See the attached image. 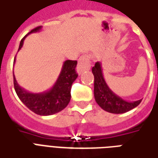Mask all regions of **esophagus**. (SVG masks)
<instances>
[{
  "label": "esophagus",
  "instance_id": "obj_1",
  "mask_svg": "<svg viewBox=\"0 0 158 158\" xmlns=\"http://www.w3.org/2000/svg\"><path fill=\"white\" fill-rule=\"evenodd\" d=\"M90 56L89 54H85L79 57V63H78V73H81L83 72L89 70L90 68Z\"/></svg>",
  "mask_w": 158,
  "mask_h": 158
}]
</instances>
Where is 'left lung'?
I'll list each match as a JSON object with an SVG mask.
<instances>
[{
  "label": "left lung",
  "mask_w": 158,
  "mask_h": 158,
  "mask_svg": "<svg viewBox=\"0 0 158 158\" xmlns=\"http://www.w3.org/2000/svg\"><path fill=\"white\" fill-rule=\"evenodd\" d=\"M92 73L94 75L95 100L103 110L113 114L126 113L134 109L142 101L140 99L134 102H127L114 94L103 78L101 62L98 61L95 63L92 68Z\"/></svg>",
  "instance_id": "obj_1"
}]
</instances>
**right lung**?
Here are the masks:
<instances>
[{
	"mask_svg": "<svg viewBox=\"0 0 158 158\" xmlns=\"http://www.w3.org/2000/svg\"><path fill=\"white\" fill-rule=\"evenodd\" d=\"M41 29L42 26L36 27L23 37L19 50L22 48L25 37L31 33L39 31ZM15 59L16 58H14V62ZM76 66L77 60H65L60 75L52 88L41 93H32L19 86L14 74V89L18 97L29 110L39 115H50L60 112L70 102L72 85L78 77L75 71Z\"/></svg>",
	"mask_w": 158,
	"mask_h": 158,
	"instance_id": "obj_1",
	"label": "right lung"
}]
</instances>
